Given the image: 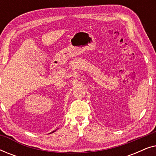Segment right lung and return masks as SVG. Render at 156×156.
I'll list each match as a JSON object with an SVG mask.
<instances>
[{
	"instance_id": "right-lung-1",
	"label": "right lung",
	"mask_w": 156,
	"mask_h": 156,
	"mask_svg": "<svg viewBox=\"0 0 156 156\" xmlns=\"http://www.w3.org/2000/svg\"><path fill=\"white\" fill-rule=\"evenodd\" d=\"M57 129H56V130H55V131H52V132H51V133H50H50H54V132H55V131H57Z\"/></svg>"
}]
</instances>
